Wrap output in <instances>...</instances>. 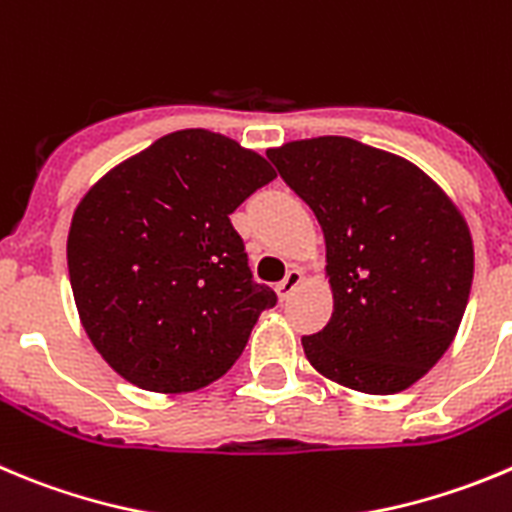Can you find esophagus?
I'll list each match as a JSON object with an SVG mask.
<instances>
[{"label":"esophagus","instance_id":"esophagus-1","mask_svg":"<svg viewBox=\"0 0 512 512\" xmlns=\"http://www.w3.org/2000/svg\"><path fill=\"white\" fill-rule=\"evenodd\" d=\"M302 269H297V266H292V269L287 271V276H284V279L279 281V284H276V292H279V297L281 299H289L292 297V292L294 289L299 287V284H302Z\"/></svg>","mask_w":512,"mask_h":512}]
</instances>
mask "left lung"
Segmentation results:
<instances>
[{
    "instance_id": "obj_1",
    "label": "left lung",
    "mask_w": 512,
    "mask_h": 512,
    "mask_svg": "<svg viewBox=\"0 0 512 512\" xmlns=\"http://www.w3.org/2000/svg\"><path fill=\"white\" fill-rule=\"evenodd\" d=\"M325 233L330 322L302 337L330 381L388 396L447 353L470 299V228L419 167L348 137L269 149Z\"/></svg>"
}]
</instances>
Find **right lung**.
Masks as SVG:
<instances>
[{
  "mask_svg": "<svg viewBox=\"0 0 512 512\" xmlns=\"http://www.w3.org/2000/svg\"><path fill=\"white\" fill-rule=\"evenodd\" d=\"M276 177L223 134L182 129L88 190L68 233L93 348L144 391L185 393L241 358L276 292L253 281L231 213Z\"/></svg>",
  "mask_w": 512,
  "mask_h": 512,
  "instance_id": "1",
  "label": "right lung"
}]
</instances>
